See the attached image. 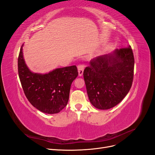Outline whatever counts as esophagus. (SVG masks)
Masks as SVG:
<instances>
[{"instance_id":"obj_1","label":"esophagus","mask_w":155,"mask_h":155,"mask_svg":"<svg viewBox=\"0 0 155 155\" xmlns=\"http://www.w3.org/2000/svg\"><path fill=\"white\" fill-rule=\"evenodd\" d=\"M84 69H85V65L84 64H79L78 66V70L79 76H82Z\"/></svg>"}]
</instances>
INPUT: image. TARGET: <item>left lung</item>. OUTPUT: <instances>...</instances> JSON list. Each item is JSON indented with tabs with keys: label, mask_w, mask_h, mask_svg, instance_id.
Returning <instances> with one entry per match:
<instances>
[{
	"label": "left lung",
	"mask_w": 155,
	"mask_h": 155,
	"mask_svg": "<svg viewBox=\"0 0 155 155\" xmlns=\"http://www.w3.org/2000/svg\"><path fill=\"white\" fill-rule=\"evenodd\" d=\"M134 59L130 46L92 59L83 72L88 99L100 110L114 107L130 91Z\"/></svg>",
	"instance_id": "left-lung-1"
}]
</instances>
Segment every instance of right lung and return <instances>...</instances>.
<instances>
[{
    "mask_svg": "<svg viewBox=\"0 0 155 155\" xmlns=\"http://www.w3.org/2000/svg\"><path fill=\"white\" fill-rule=\"evenodd\" d=\"M23 46L18 58V72L27 99L44 113H58L67 105L70 86L78 76L76 66L55 68L45 74L33 72L25 63Z\"/></svg>",
    "mask_w": 155,
    "mask_h": 155,
    "instance_id": "obj_1",
    "label": "right lung"
}]
</instances>
